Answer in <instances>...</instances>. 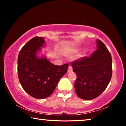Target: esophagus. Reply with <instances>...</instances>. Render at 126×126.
Masks as SVG:
<instances>
[{"label": "esophagus", "mask_w": 126, "mask_h": 126, "mask_svg": "<svg viewBox=\"0 0 126 126\" xmlns=\"http://www.w3.org/2000/svg\"><path fill=\"white\" fill-rule=\"evenodd\" d=\"M72 70H73V68H72V67L71 66H69V68L68 69V72H70L72 71Z\"/></svg>", "instance_id": "1"}]
</instances>
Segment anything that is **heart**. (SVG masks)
Masks as SVG:
<instances>
[{
	"mask_svg": "<svg viewBox=\"0 0 126 126\" xmlns=\"http://www.w3.org/2000/svg\"><path fill=\"white\" fill-rule=\"evenodd\" d=\"M79 50H80V48H79V47L73 48V49H72L71 50V51H70V53H76L78 52ZM86 53H87V51L84 50L83 51H82V52L80 53V55H79V57H84L86 54Z\"/></svg>",
	"mask_w": 126,
	"mask_h": 126,
	"instance_id": "heart-1",
	"label": "heart"
}]
</instances>
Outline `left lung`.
<instances>
[{
  "instance_id": "obj_1",
  "label": "left lung",
  "mask_w": 126,
  "mask_h": 126,
  "mask_svg": "<svg viewBox=\"0 0 126 126\" xmlns=\"http://www.w3.org/2000/svg\"><path fill=\"white\" fill-rule=\"evenodd\" d=\"M97 50L89 57H83L72 63L76 74L75 83L77 95L84 100L98 97L106 89L112 76V58L104 43L96 40Z\"/></svg>"
}]
</instances>
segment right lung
I'll use <instances>...</instances> for the list:
<instances>
[{"instance_id": "add662e5", "label": "right lung", "mask_w": 126, "mask_h": 126, "mask_svg": "<svg viewBox=\"0 0 126 126\" xmlns=\"http://www.w3.org/2000/svg\"><path fill=\"white\" fill-rule=\"evenodd\" d=\"M45 46L44 38L34 37L22 48L18 58L20 83L29 95L38 99H45L52 94L69 66L67 63L55 65L46 56H39L42 48Z\"/></svg>"}]
</instances>
